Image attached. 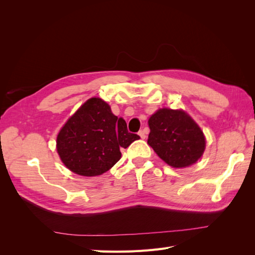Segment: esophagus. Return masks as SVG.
<instances>
[{
  "label": "esophagus",
  "mask_w": 255,
  "mask_h": 255,
  "mask_svg": "<svg viewBox=\"0 0 255 255\" xmlns=\"http://www.w3.org/2000/svg\"><path fill=\"white\" fill-rule=\"evenodd\" d=\"M138 135L140 136L141 139H144V138L146 137V135H145V133H144V130H139V132H138Z\"/></svg>",
  "instance_id": "obj_1"
}]
</instances>
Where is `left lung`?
I'll use <instances>...</instances> for the list:
<instances>
[{"label": "left lung", "mask_w": 255, "mask_h": 255, "mask_svg": "<svg viewBox=\"0 0 255 255\" xmlns=\"http://www.w3.org/2000/svg\"><path fill=\"white\" fill-rule=\"evenodd\" d=\"M148 123V143L169 166L188 167L203 155L204 134L184 111L160 109L151 116Z\"/></svg>", "instance_id": "left-lung-1"}]
</instances>
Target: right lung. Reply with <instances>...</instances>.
Returning <instances> with one entry per match:
<instances>
[{"instance_id": "obj_1", "label": "right lung", "mask_w": 255, "mask_h": 255, "mask_svg": "<svg viewBox=\"0 0 255 255\" xmlns=\"http://www.w3.org/2000/svg\"><path fill=\"white\" fill-rule=\"evenodd\" d=\"M139 138L102 99L91 98L61 128L56 149L69 170L96 176L110 170L121 158L120 150Z\"/></svg>"}]
</instances>
